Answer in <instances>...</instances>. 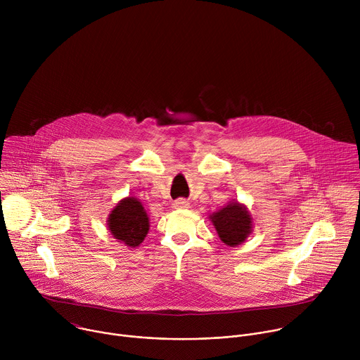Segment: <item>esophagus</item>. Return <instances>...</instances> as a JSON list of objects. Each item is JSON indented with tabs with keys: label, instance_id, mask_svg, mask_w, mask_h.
I'll list each match as a JSON object with an SVG mask.
<instances>
[{
	"label": "esophagus",
	"instance_id": "1",
	"mask_svg": "<svg viewBox=\"0 0 360 360\" xmlns=\"http://www.w3.org/2000/svg\"><path fill=\"white\" fill-rule=\"evenodd\" d=\"M174 208H176V210H185V208H189V202L186 200V199H184V198H179V199H176V200H174Z\"/></svg>",
	"mask_w": 360,
	"mask_h": 360
}]
</instances>
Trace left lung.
<instances>
[{"label":"left lung","mask_w":360,"mask_h":360,"mask_svg":"<svg viewBox=\"0 0 360 360\" xmlns=\"http://www.w3.org/2000/svg\"><path fill=\"white\" fill-rule=\"evenodd\" d=\"M221 240L229 246L240 245L252 231V218L243 205L232 202L211 215Z\"/></svg>","instance_id":"obj_1"}]
</instances>
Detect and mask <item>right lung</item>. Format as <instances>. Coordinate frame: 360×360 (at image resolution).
<instances>
[{
  "mask_svg": "<svg viewBox=\"0 0 360 360\" xmlns=\"http://www.w3.org/2000/svg\"><path fill=\"white\" fill-rule=\"evenodd\" d=\"M111 235L129 248L138 246L149 231V219L136 198L122 199L110 214Z\"/></svg>",
  "mask_w": 360,
  "mask_h": 360,
  "instance_id": "add662e5",
  "label": "right lung"
}]
</instances>
